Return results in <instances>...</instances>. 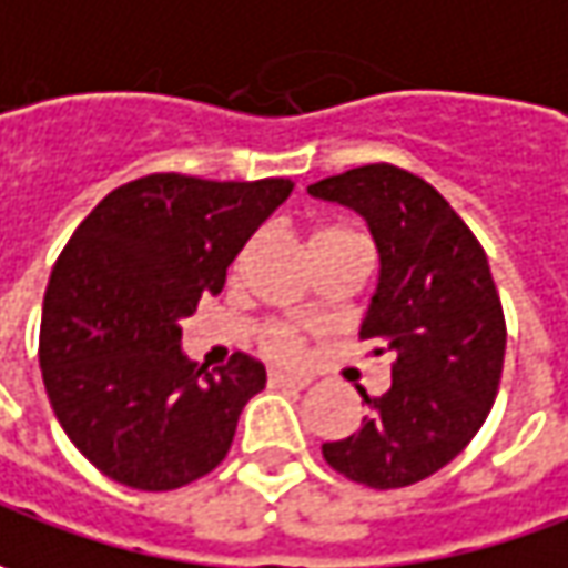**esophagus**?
<instances>
[{
    "label": "esophagus",
    "instance_id": "esophagus-1",
    "mask_svg": "<svg viewBox=\"0 0 568 568\" xmlns=\"http://www.w3.org/2000/svg\"><path fill=\"white\" fill-rule=\"evenodd\" d=\"M308 375H288V372H270L273 387H308Z\"/></svg>",
    "mask_w": 568,
    "mask_h": 568
}]
</instances>
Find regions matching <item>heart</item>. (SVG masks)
Instances as JSON below:
<instances>
[{
    "instance_id": "b5f03b06",
    "label": "heart",
    "mask_w": 568,
    "mask_h": 568,
    "mask_svg": "<svg viewBox=\"0 0 568 568\" xmlns=\"http://www.w3.org/2000/svg\"><path fill=\"white\" fill-rule=\"evenodd\" d=\"M349 235V232H339V229H324V232H317V235L311 237V244L314 241H324V237H343ZM260 346H263V353H270V356L276 358H292L298 353V336L292 327H285V324H270V327H263L260 333Z\"/></svg>"
}]
</instances>
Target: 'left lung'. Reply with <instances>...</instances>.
Here are the masks:
<instances>
[{
  "instance_id": "obj_1",
  "label": "left lung",
  "mask_w": 568,
  "mask_h": 568,
  "mask_svg": "<svg viewBox=\"0 0 568 568\" xmlns=\"http://www.w3.org/2000/svg\"><path fill=\"white\" fill-rule=\"evenodd\" d=\"M356 210L378 247V288L362 321L390 387L362 400V429L321 452L336 474L400 489L455 460L489 416L506 358V317L480 241L448 200L394 164H362L308 186Z\"/></svg>"
}]
</instances>
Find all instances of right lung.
<instances>
[{"instance_id":"right-lung-1","label":"right lung","mask_w":568,"mask_h":568,"mask_svg":"<svg viewBox=\"0 0 568 568\" xmlns=\"http://www.w3.org/2000/svg\"><path fill=\"white\" fill-rule=\"evenodd\" d=\"M292 181L149 174L108 193L50 273L40 372L62 432L111 480L164 493L215 470L266 368L235 353L206 372L181 321L219 295Z\"/></svg>"}]
</instances>
